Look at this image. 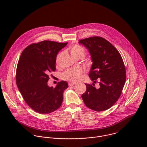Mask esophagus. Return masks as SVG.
<instances>
[{"label": "esophagus", "instance_id": "1", "mask_svg": "<svg viewBox=\"0 0 147 147\" xmlns=\"http://www.w3.org/2000/svg\"><path fill=\"white\" fill-rule=\"evenodd\" d=\"M76 84L75 82H69V86H74Z\"/></svg>", "mask_w": 147, "mask_h": 147}]
</instances>
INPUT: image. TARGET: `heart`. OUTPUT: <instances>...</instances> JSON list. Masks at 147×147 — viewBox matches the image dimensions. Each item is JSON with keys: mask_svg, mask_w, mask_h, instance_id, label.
I'll use <instances>...</instances> for the list:
<instances>
[{"mask_svg": "<svg viewBox=\"0 0 147 147\" xmlns=\"http://www.w3.org/2000/svg\"><path fill=\"white\" fill-rule=\"evenodd\" d=\"M69 51L71 55L75 59H78L80 58H83L86 55V49L84 48L79 45H74L71 46L69 48ZM62 53H60L57 57V61L59 60ZM84 73V70L81 67H76L74 69H70L67 70L62 74L63 78L65 80L76 82L79 80L82 74Z\"/></svg>", "mask_w": 147, "mask_h": 147, "instance_id": "1", "label": "heart"}]
</instances>
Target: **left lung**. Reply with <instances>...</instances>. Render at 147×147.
<instances>
[{
  "instance_id": "8db88e82",
  "label": "left lung",
  "mask_w": 147,
  "mask_h": 147,
  "mask_svg": "<svg viewBox=\"0 0 147 147\" xmlns=\"http://www.w3.org/2000/svg\"><path fill=\"white\" fill-rule=\"evenodd\" d=\"M88 50L92 61L89 77L94 82L98 79L99 87L95 84H86L87 90L81 98L87 107L97 112L111 108L119 98L126 79L123 59L109 41L99 36L79 40Z\"/></svg>"
}]
</instances>
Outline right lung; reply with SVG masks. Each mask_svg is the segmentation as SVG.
Instances as JSON below:
<instances>
[{"mask_svg": "<svg viewBox=\"0 0 147 147\" xmlns=\"http://www.w3.org/2000/svg\"><path fill=\"white\" fill-rule=\"evenodd\" d=\"M66 43L43 40L26 48L21 54L16 70V84L28 105L40 114L51 113L60 108L66 81L53 88L48 85L49 73L56 70V56Z\"/></svg>", "mask_w": 147, "mask_h": 147, "instance_id": "obj_1", "label": "right lung"}]
</instances>
